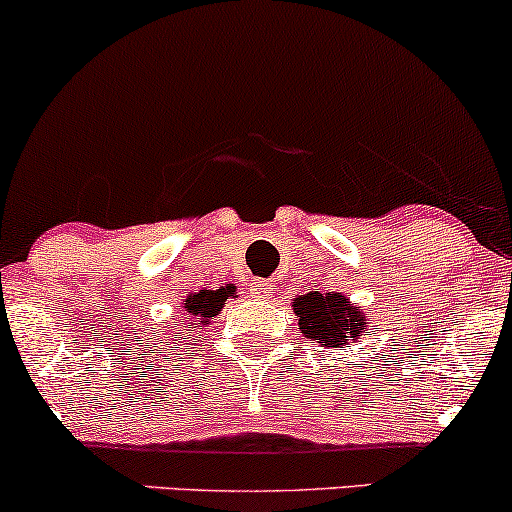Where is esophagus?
<instances>
[{"instance_id":"esophagus-1","label":"esophagus","mask_w":512,"mask_h":512,"mask_svg":"<svg viewBox=\"0 0 512 512\" xmlns=\"http://www.w3.org/2000/svg\"><path fill=\"white\" fill-rule=\"evenodd\" d=\"M250 291L255 293V296H260V298H269L272 296V284H269L267 279H252L250 281Z\"/></svg>"}]
</instances>
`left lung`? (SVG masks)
Masks as SVG:
<instances>
[{
	"mask_svg": "<svg viewBox=\"0 0 512 512\" xmlns=\"http://www.w3.org/2000/svg\"><path fill=\"white\" fill-rule=\"evenodd\" d=\"M293 310L298 315V330L305 334V339L332 349L356 342L368 327L363 310L354 308L342 293L313 291L296 298Z\"/></svg>",
	"mask_w": 512,
	"mask_h": 512,
	"instance_id": "obj_1",
	"label": "left lung"
}]
</instances>
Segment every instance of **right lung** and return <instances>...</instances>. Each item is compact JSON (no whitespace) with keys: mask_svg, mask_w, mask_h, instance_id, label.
I'll return each mask as SVG.
<instances>
[{"mask_svg":"<svg viewBox=\"0 0 512 512\" xmlns=\"http://www.w3.org/2000/svg\"><path fill=\"white\" fill-rule=\"evenodd\" d=\"M228 291L219 289V291H199L197 296H190L185 301V310H187V322L192 327H202L209 325V320L214 317L226 303Z\"/></svg>","mask_w":512,"mask_h":512,"instance_id":"add662e5","label":"right lung"}]
</instances>
